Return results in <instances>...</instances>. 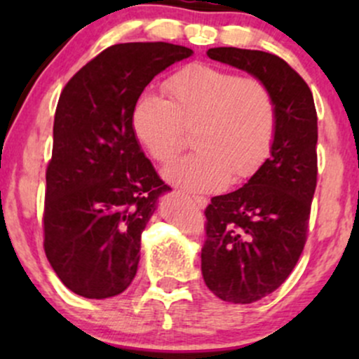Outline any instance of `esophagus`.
Wrapping results in <instances>:
<instances>
[{
	"label": "esophagus",
	"mask_w": 359,
	"mask_h": 359,
	"mask_svg": "<svg viewBox=\"0 0 359 359\" xmlns=\"http://www.w3.org/2000/svg\"><path fill=\"white\" fill-rule=\"evenodd\" d=\"M192 203L196 204L199 209H204L205 205H208V199L203 196H192Z\"/></svg>",
	"instance_id": "esophagus-1"
}]
</instances>
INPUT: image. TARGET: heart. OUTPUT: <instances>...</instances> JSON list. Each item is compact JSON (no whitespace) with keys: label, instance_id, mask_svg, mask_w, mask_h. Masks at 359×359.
Listing matches in <instances>:
<instances>
[{"label":"heart","instance_id":"b5f03b06","mask_svg":"<svg viewBox=\"0 0 359 359\" xmlns=\"http://www.w3.org/2000/svg\"><path fill=\"white\" fill-rule=\"evenodd\" d=\"M167 90L170 101L150 90L140 94L131 126L160 163H170L187 143L185 130H194L197 150L163 172L168 182L203 192L257 172L277 131V102L265 82L192 64L167 81Z\"/></svg>","mask_w":359,"mask_h":359}]
</instances>
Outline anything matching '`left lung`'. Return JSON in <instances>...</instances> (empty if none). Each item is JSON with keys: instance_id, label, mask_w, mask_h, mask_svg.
<instances>
[{"instance_id": "obj_1", "label": "left lung", "mask_w": 359, "mask_h": 359, "mask_svg": "<svg viewBox=\"0 0 359 359\" xmlns=\"http://www.w3.org/2000/svg\"><path fill=\"white\" fill-rule=\"evenodd\" d=\"M208 55L262 79L277 102L269 158L245 185L205 208V285L224 302L251 304L285 282L306 245L317 182V113L306 81L273 53L217 47Z\"/></svg>"}]
</instances>
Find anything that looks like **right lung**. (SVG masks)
<instances>
[{
    "mask_svg": "<svg viewBox=\"0 0 359 359\" xmlns=\"http://www.w3.org/2000/svg\"><path fill=\"white\" fill-rule=\"evenodd\" d=\"M192 55L167 42L118 43L86 64L60 94L47 167L45 255L60 282L86 299L125 292L158 197L156 175L131 126L156 74Z\"/></svg>",
    "mask_w": 359,
    "mask_h": 359,
    "instance_id": "add662e5",
    "label": "right lung"
}]
</instances>
